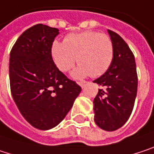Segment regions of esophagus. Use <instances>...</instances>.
<instances>
[{"label": "esophagus", "instance_id": "34e87169", "mask_svg": "<svg viewBox=\"0 0 154 154\" xmlns=\"http://www.w3.org/2000/svg\"><path fill=\"white\" fill-rule=\"evenodd\" d=\"M88 83V82H79V84L81 85V87H82V88H84V87L86 86Z\"/></svg>", "mask_w": 154, "mask_h": 154}]
</instances>
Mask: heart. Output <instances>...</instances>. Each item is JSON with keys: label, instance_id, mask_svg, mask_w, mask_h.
<instances>
[{"label": "heart", "instance_id": "1", "mask_svg": "<svg viewBox=\"0 0 154 154\" xmlns=\"http://www.w3.org/2000/svg\"><path fill=\"white\" fill-rule=\"evenodd\" d=\"M51 54L57 66L64 72L70 71L77 61L80 66L72 72L73 77H98L112 62L113 44L106 33L85 31L68 34L64 42H54Z\"/></svg>", "mask_w": 154, "mask_h": 154}]
</instances>
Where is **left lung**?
<instances>
[{"label": "left lung", "instance_id": "1", "mask_svg": "<svg viewBox=\"0 0 154 154\" xmlns=\"http://www.w3.org/2000/svg\"><path fill=\"white\" fill-rule=\"evenodd\" d=\"M113 44L112 62L106 72L95 80L101 88L94 99L95 122L106 131H114L127 122L137 92L135 57L126 42L108 30Z\"/></svg>", "mask_w": 154, "mask_h": 154}]
</instances>
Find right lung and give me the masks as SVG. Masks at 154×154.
Wrapping results in <instances>:
<instances>
[{"mask_svg":"<svg viewBox=\"0 0 154 154\" xmlns=\"http://www.w3.org/2000/svg\"><path fill=\"white\" fill-rule=\"evenodd\" d=\"M58 33L57 28L37 24L18 37L10 51L12 97L23 117L42 130L59 124L82 91L53 61L51 47Z\"/></svg>","mask_w":154,"mask_h":154,"instance_id":"add662e5","label":"right lung"}]
</instances>
